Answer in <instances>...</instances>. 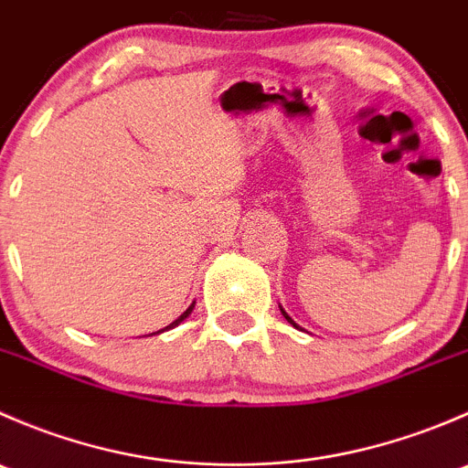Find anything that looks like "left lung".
<instances>
[{"label": "left lung", "instance_id": "8db88e82", "mask_svg": "<svg viewBox=\"0 0 468 468\" xmlns=\"http://www.w3.org/2000/svg\"><path fill=\"white\" fill-rule=\"evenodd\" d=\"M278 308H281L282 317H285V319H287V322H290L292 325H294V328H299V330H301V325H299V324H296V322H294V319H292V317H290V314H287V313H285V310H282V305H278Z\"/></svg>", "mask_w": 468, "mask_h": 468}]
</instances>
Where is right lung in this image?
Wrapping results in <instances>:
<instances>
[{
	"label": "right lung",
	"mask_w": 468,
	"mask_h": 468,
	"mask_svg": "<svg viewBox=\"0 0 468 468\" xmlns=\"http://www.w3.org/2000/svg\"><path fill=\"white\" fill-rule=\"evenodd\" d=\"M192 310H195V301H192V305H190V308H187V310H186V313H183V314H181V317H178V319H176V322H172V324H169V325H165V328H163V330H158V333H151V335H160V333H165V330H169V328H176V325H178V324H181V322H186V319H187V317H190V313H192Z\"/></svg>",
	"instance_id": "add662e5"
}]
</instances>
